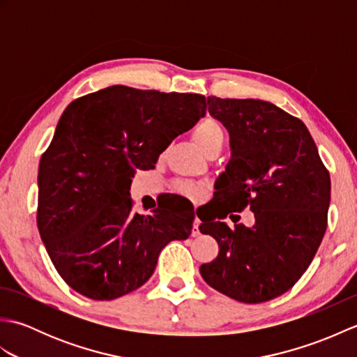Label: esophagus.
<instances>
[{"mask_svg":"<svg viewBox=\"0 0 357 357\" xmlns=\"http://www.w3.org/2000/svg\"><path fill=\"white\" fill-rule=\"evenodd\" d=\"M199 218L195 216V221H193V229H192V236H199Z\"/></svg>","mask_w":357,"mask_h":357,"instance_id":"esophagus-1","label":"esophagus"}]
</instances>
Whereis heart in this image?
<instances>
[{"label":"heart","mask_w":357,"mask_h":357,"mask_svg":"<svg viewBox=\"0 0 357 357\" xmlns=\"http://www.w3.org/2000/svg\"><path fill=\"white\" fill-rule=\"evenodd\" d=\"M193 139L196 141V144H198L204 153H207V151L213 147H222L224 130L221 123L215 118L202 119L201 123L195 127ZM178 190L193 201L201 199L204 195V187L195 183H181L178 185Z\"/></svg>","instance_id":"obj_1"}]
</instances>
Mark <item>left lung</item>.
I'll return each mask as SVG.
<instances>
[{
	"label": "left lung",
	"mask_w": 357,
	"mask_h": 357,
	"mask_svg": "<svg viewBox=\"0 0 357 357\" xmlns=\"http://www.w3.org/2000/svg\"><path fill=\"white\" fill-rule=\"evenodd\" d=\"M207 104L230 136V161L216 181L221 219L248 207L255 224L231 230L201 219L219 253L199 271L229 298L259 304L290 290L312 264L327 230L330 174L305 124L278 105L216 96Z\"/></svg>",
	"instance_id": "left-lung-1"
}]
</instances>
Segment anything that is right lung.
Returning a JSON list of instances; mask_svg holds the SVG:
<instances>
[{
  "mask_svg": "<svg viewBox=\"0 0 357 357\" xmlns=\"http://www.w3.org/2000/svg\"><path fill=\"white\" fill-rule=\"evenodd\" d=\"M206 98L112 86L67 105L38 170L36 224L67 285L112 301L146 284L161 250L195 216L133 211L135 170L155 169L176 136L206 116Z\"/></svg>",
  "mask_w": 357,
  "mask_h": 357,
  "instance_id": "obj_1",
  "label": "right lung"
}]
</instances>
